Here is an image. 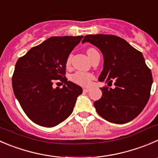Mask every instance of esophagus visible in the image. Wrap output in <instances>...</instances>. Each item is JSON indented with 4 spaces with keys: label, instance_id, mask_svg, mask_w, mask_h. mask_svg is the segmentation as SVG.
<instances>
[{
    "label": "esophagus",
    "instance_id": "34e87169",
    "mask_svg": "<svg viewBox=\"0 0 158 158\" xmlns=\"http://www.w3.org/2000/svg\"><path fill=\"white\" fill-rule=\"evenodd\" d=\"M89 90H90V88H84L83 89V91L85 92V93H88Z\"/></svg>",
    "mask_w": 158,
    "mask_h": 158
}]
</instances>
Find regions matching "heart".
Returning a JSON list of instances; mask_svg holds the SVG:
<instances>
[{"label":"heart","instance_id":"b5f03b06","mask_svg":"<svg viewBox=\"0 0 158 158\" xmlns=\"http://www.w3.org/2000/svg\"><path fill=\"white\" fill-rule=\"evenodd\" d=\"M94 51H96L94 48H89L87 50V54H88V56H89L90 53ZM70 60H71V56L67 59V64L68 65L70 63ZM92 78H93V76L90 73H83V72H77V73H74L71 76V80L73 82H76V83L79 84V85H87L90 83Z\"/></svg>","mask_w":158,"mask_h":158}]
</instances>
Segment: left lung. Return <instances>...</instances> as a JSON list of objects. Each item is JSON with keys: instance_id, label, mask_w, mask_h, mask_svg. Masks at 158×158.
Returning a JSON list of instances; mask_svg holds the SVG:
<instances>
[{"instance_id": "1", "label": "left lung", "mask_w": 158, "mask_h": 158, "mask_svg": "<svg viewBox=\"0 0 158 158\" xmlns=\"http://www.w3.org/2000/svg\"><path fill=\"white\" fill-rule=\"evenodd\" d=\"M89 42L103 56L99 82H114L115 88L102 87V97L94 102L99 116L113 123L123 124L137 117L150 98L153 78L140 52L120 37L88 35L82 43Z\"/></svg>"}]
</instances>
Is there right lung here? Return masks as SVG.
<instances>
[{
	"instance_id": "add662e5",
	"label": "right lung",
	"mask_w": 158,
	"mask_h": 158,
	"mask_svg": "<svg viewBox=\"0 0 158 158\" xmlns=\"http://www.w3.org/2000/svg\"><path fill=\"white\" fill-rule=\"evenodd\" d=\"M83 36L51 37L18 59L12 77L15 97L31 120L52 127L73 113L82 87L65 77L67 59ZM59 79L62 89L53 88Z\"/></svg>"
}]
</instances>
